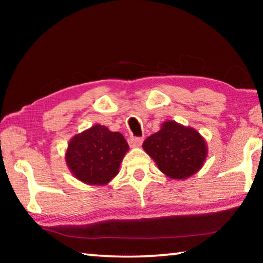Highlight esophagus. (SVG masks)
<instances>
[{"label":"esophagus","mask_w":263,"mask_h":263,"mask_svg":"<svg viewBox=\"0 0 263 263\" xmlns=\"http://www.w3.org/2000/svg\"><path fill=\"white\" fill-rule=\"evenodd\" d=\"M141 144H142L141 138H135V137L128 138V145H130L131 147H133V148L140 147Z\"/></svg>","instance_id":"1"}]
</instances>
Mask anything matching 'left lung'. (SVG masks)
<instances>
[{"label":"left lung","instance_id":"obj_1","mask_svg":"<svg viewBox=\"0 0 263 263\" xmlns=\"http://www.w3.org/2000/svg\"><path fill=\"white\" fill-rule=\"evenodd\" d=\"M142 148L169 179L185 180L199 172L208 158L204 137L191 126L166 121L149 136Z\"/></svg>","mask_w":263,"mask_h":263}]
</instances>
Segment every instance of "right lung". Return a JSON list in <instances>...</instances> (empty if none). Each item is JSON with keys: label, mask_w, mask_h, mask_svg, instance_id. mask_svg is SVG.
<instances>
[{"label": "right lung", "mask_w": 263, "mask_h": 263, "mask_svg": "<svg viewBox=\"0 0 263 263\" xmlns=\"http://www.w3.org/2000/svg\"><path fill=\"white\" fill-rule=\"evenodd\" d=\"M128 149L122 133L95 124L69 140L65 160L75 179L88 185L103 186L118 174Z\"/></svg>", "instance_id": "1"}]
</instances>
